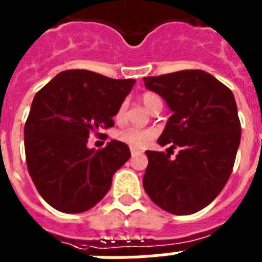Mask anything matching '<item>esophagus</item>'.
Segmentation results:
<instances>
[{
  "label": "esophagus",
  "instance_id": "34e87169",
  "mask_svg": "<svg viewBox=\"0 0 262 262\" xmlns=\"http://www.w3.org/2000/svg\"><path fill=\"white\" fill-rule=\"evenodd\" d=\"M136 155H140V151L135 149V148H131V156H136Z\"/></svg>",
  "mask_w": 262,
  "mask_h": 262
}]
</instances>
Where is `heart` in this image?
<instances>
[{"label": "heart", "mask_w": 262, "mask_h": 262, "mask_svg": "<svg viewBox=\"0 0 262 262\" xmlns=\"http://www.w3.org/2000/svg\"><path fill=\"white\" fill-rule=\"evenodd\" d=\"M142 102L148 110L154 111V108L156 106L161 105V98L157 96L156 93H152V92H145L142 94ZM126 108L127 103L122 102L118 107L117 113H115V120L117 122H123L124 117H126ZM157 133L154 128H138V127H126V128H122L120 131H118L117 138L120 142L126 143L129 147L138 148V149H142V148L147 147L149 143L156 138Z\"/></svg>", "instance_id": "1"}]
</instances>
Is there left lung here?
<instances>
[{"label":"left lung","instance_id":"left-lung-1","mask_svg":"<svg viewBox=\"0 0 262 262\" xmlns=\"http://www.w3.org/2000/svg\"><path fill=\"white\" fill-rule=\"evenodd\" d=\"M143 80L173 111L157 143L172 151L180 148L174 160L164 152H145L144 190L170 214H194L219 195L232 173L242 138L235 97L200 69Z\"/></svg>","mask_w":262,"mask_h":262}]
</instances>
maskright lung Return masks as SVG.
I'll return each mask as SVG.
<instances>
[{
    "label": "right lung",
    "instance_id": "1",
    "mask_svg": "<svg viewBox=\"0 0 262 262\" xmlns=\"http://www.w3.org/2000/svg\"><path fill=\"white\" fill-rule=\"evenodd\" d=\"M135 80L96 72H60L34 97L25 124V152L31 180L43 200L67 214L88 211L111 187L113 176L131 156L111 140L89 149L90 134L114 126L113 117Z\"/></svg>",
    "mask_w": 262,
    "mask_h": 262
}]
</instances>
